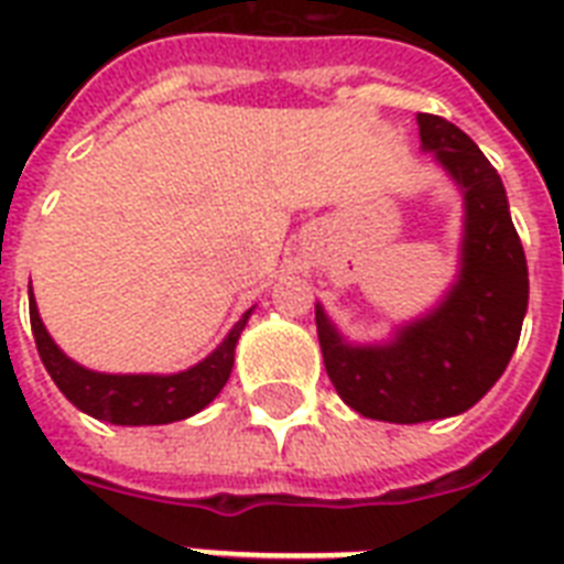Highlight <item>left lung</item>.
I'll return each instance as SVG.
<instances>
[{"label": "left lung", "instance_id": "obj_1", "mask_svg": "<svg viewBox=\"0 0 564 564\" xmlns=\"http://www.w3.org/2000/svg\"><path fill=\"white\" fill-rule=\"evenodd\" d=\"M419 134L463 189L456 283L433 313L398 327L386 345H348L316 304L318 345L339 398L366 419L392 424L471 410L507 371L530 299L524 246L498 170L447 119L419 113Z\"/></svg>", "mask_w": 564, "mask_h": 564}]
</instances>
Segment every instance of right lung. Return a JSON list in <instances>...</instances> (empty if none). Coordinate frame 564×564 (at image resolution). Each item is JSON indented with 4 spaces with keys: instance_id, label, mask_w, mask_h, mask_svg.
<instances>
[{
    "instance_id": "add662e5",
    "label": "right lung",
    "mask_w": 564,
    "mask_h": 564,
    "mask_svg": "<svg viewBox=\"0 0 564 564\" xmlns=\"http://www.w3.org/2000/svg\"><path fill=\"white\" fill-rule=\"evenodd\" d=\"M29 316L40 360L57 389L93 419L122 424V427H140V424H170V421L189 419L221 392V386L228 383L230 369H234V348L251 310L239 318L210 357H204L198 366L178 375H101V371L84 369L69 360L48 336L40 322L31 286Z\"/></svg>"
}]
</instances>
